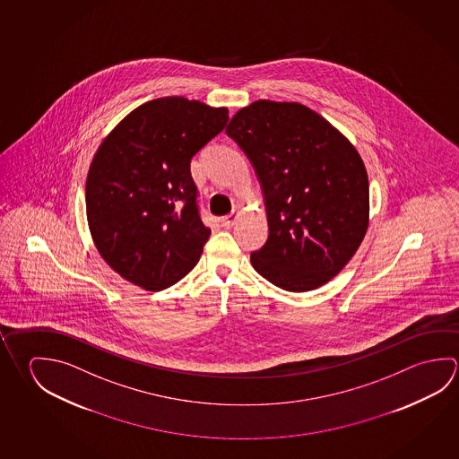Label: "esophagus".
<instances>
[{"label":"esophagus","mask_w":459,"mask_h":459,"mask_svg":"<svg viewBox=\"0 0 459 459\" xmlns=\"http://www.w3.org/2000/svg\"><path fill=\"white\" fill-rule=\"evenodd\" d=\"M237 219H238V211L235 210L230 214H227V216L221 219V224H222V227H226V229H230L237 222Z\"/></svg>","instance_id":"obj_1"}]
</instances>
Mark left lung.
Returning a JSON list of instances; mask_svg holds the SVG:
<instances>
[{"mask_svg":"<svg viewBox=\"0 0 459 459\" xmlns=\"http://www.w3.org/2000/svg\"><path fill=\"white\" fill-rule=\"evenodd\" d=\"M248 156L269 235L251 264L275 287L317 289L359 248L369 221L361 156L329 122L298 103L259 100L226 129Z\"/></svg>","mask_w":459,"mask_h":459,"instance_id":"1","label":"left lung"}]
</instances>
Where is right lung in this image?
<instances>
[{"mask_svg": "<svg viewBox=\"0 0 459 459\" xmlns=\"http://www.w3.org/2000/svg\"><path fill=\"white\" fill-rule=\"evenodd\" d=\"M227 121L226 108L158 98L138 106L98 148L85 188L90 232L126 281L160 291L200 261L211 229L190 162Z\"/></svg>", "mask_w": 459, "mask_h": 459, "instance_id": "add662e5", "label": "right lung"}]
</instances>
